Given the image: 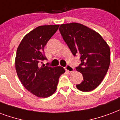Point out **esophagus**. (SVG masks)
<instances>
[{"instance_id": "34e87169", "label": "esophagus", "mask_w": 120, "mask_h": 120, "mask_svg": "<svg viewBox=\"0 0 120 120\" xmlns=\"http://www.w3.org/2000/svg\"><path fill=\"white\" fill-rule=\"evenodd\" d=\"M65 69L67 71L69 72H72L74 71L73 67H72V66H71V65H67L66 67H65Z\"/></svg>"}]
</instances>
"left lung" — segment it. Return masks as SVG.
Masks as SVG:
<instances>
[{"label":"left lung","instance_id":"left-lung-1","mask_svg":"<svg viewBox=\"0 0 120 120\" xmlns=\"http://www.w3.org/2000/svg\"><path fill=\"white\" fill-rule=\"evenodd\" d=\"M63 39L74 56H80L76 67L83 81L76 85L82 92H90L101 84L110 65V48L100 34L77 23L62 24L59 28Z\"/></svg>","mask_w":120,"mask_h":120}]
</instances>
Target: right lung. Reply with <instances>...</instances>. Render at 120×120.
<instances>
[{"label": "right lung", "mask_w": 120, "mask_h": 120, "mask_svg": "<svg viewBox=\"0 0 120 120\" xmlns=\"http://www.w3.org/2000/svg\"><path fill=\"white\" fill-rule=\"evenodd\" d=\"M59 27L43 25L26 34L17 49L15 66L17 75L24 87L34 95L46 98L55 92L60 76L65 72L62 67H40L47 60L44 48Z\"/></svg>", "instance_id": "1"}]
</instances>
